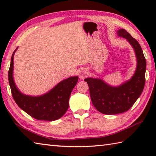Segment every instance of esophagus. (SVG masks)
I'll use <instances>...</instances> for the list:
<instances>
[{
  "label": "esophagus",
  "instance_id": "obj_1",
  "mask_svg": "<svg viewBox=\"0 0 156 156\" xmlns=\"http://www.w3.org/2000/svg\"><path fill=\"white\" fill-rule=\"evenodd\" d=\"M87 71H86L85 69H82L79 71V77H80V79H83L85 76H87Z\"/></svg>",
  "mask_w": 156,
  "mask_h": 156
}]
</instances>
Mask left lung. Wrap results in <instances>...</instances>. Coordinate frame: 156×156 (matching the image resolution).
<instances>
[{"instance_id":"1","label":"left lung","mask_w":156,"mask_h":156,"mask_svg":"<svg viewBox=\"0 0 156 156\" xmlns=\"http://www.w3.org/2000/svg\"><path fill=\"white\" fill-rule=\"evenodd\" d=\"M119 37L125 38L133 47L137 59V67L133 76L117 87H112L97 78H87L90 98L94 107L101 113L116 115L127 111L143 92L145 82L146 60L136 39L124 29L117 31Z\"/></svg>"}]
</instances>
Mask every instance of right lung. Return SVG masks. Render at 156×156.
Instances as JSON below:
<instances>
[{"label": "right lung", "instance_id": "obj_1", "mask_svg": "<svg viewBox=\"0 0 156 156\" xmlns=\"http://www.w3.org/2000/svg\"><path fill=\"white\" fill-rule=\"evenodd\" d=\"M16 49L12 55L8 74L9 85L15 102L23 111L37 120L52 121L61 118L69 107V97L77 84L78 76L65 79L44 94L31 96L23 94L16 87L13 78V59Z\"/></svg>", "mask_w": 156, "mask_h": 156}]
</instances>
